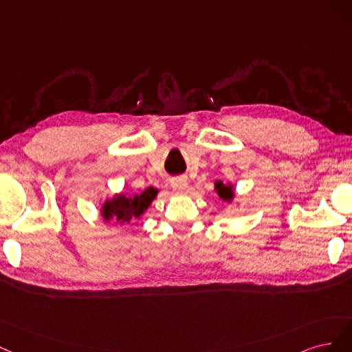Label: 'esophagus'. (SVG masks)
Instances as JSON below:
<instances>
[{
    "label": "esophagus",
    "instance_id": "1",
    "mask_svg": "<svg viewBox=\"0 0 352 352\" xmlns=\"http://www.w3.org/2000/svg\"><path fill=\"white\" fill-rule=\"evenodd\" d=\"M171 187L174 188L175 192H179V195H183V192H186V190H187V187H188L187 178H184V177L173 178V179H171Z\"/></svg>",
    "mask_w": 352,
    "mask_h": 352
}]
</instances>
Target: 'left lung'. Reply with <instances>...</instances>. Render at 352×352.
Wrapping results in <instances>:
<instances>
[{
  "label": "left lung",
  "mask_w": 352,
  "mask_h": 352,
  "mask_svg": "<svg viewBox=\"0 0 352 352\" xmlns=\"http://www.w3.org/2000/svg\"><path fill=\"white\" fill-rule=\"evenodd\" d=\"M214 191L218 192L219 199H222L226 203H232L235 199V190L231 183L223 184L222 181H217V183H214Z\"/></svg>",
  "instance_id": "8db88e82"
}]
</instances>
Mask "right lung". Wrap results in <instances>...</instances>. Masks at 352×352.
<instances>
[{
    "mask_svg": "<svg viewBox=\"0 0 352 352\" xmlns=\"http://www.w3.org/2000/svg\"><path fill=\"white\" fill-rule=\"evenodd\" d=\"M157 192L160 190L155 187H147L139 195L133 196L127 192H117L104 201V205L99 209V214L107 223L109 221H116L120 225H129L143 217L156 199Z\"/></svg>",
    "mask_w": 352,
    "mask_h": 352,
    "instance_id": "right-lung-1",
    "label": "right lung"
}]
</instances>
